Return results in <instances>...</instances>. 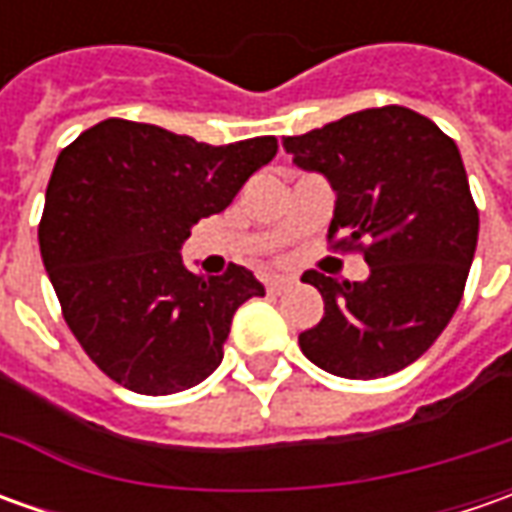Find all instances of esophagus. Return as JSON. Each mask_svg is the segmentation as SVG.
I'll return each mask as SVG.
<instances>
[{
  "label": "esophagus",
  "instance_id": "obj_1",
  "mask_svg": "<svg viewBox=\"0 0 512 512\" xmlns=\"http://www.w3.org/2000/svg\"><path fill=\"white\" fill-rule=\"evenodd\" d=\"M265 285L267 293H282L287 287H293V279H290V276H270Z\"/></svg>",
  "mask_w": 512,
  "mask_h": 512
}]
</instances>
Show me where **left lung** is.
I'll return each mask as SVG.
<instances>
[{
    "label": "left lung",
    "instance_id": "1",
    "mask_svg": "<svg viewBox=\"0 0 512 512\" xmlns=\"http://www.w3.org/2000/svg\"><path fill=\"white\" fill-rule=\"evenodd\" d=\"M293 165L322 173L336 207L330 239L359 247L364 282L307 270L325 316L299 333L310 362L342 379H379L413 364L462 302L479 239L462 153L427 116L387 105L287 136Z\"/></svg>",
    "mask_w": 512,
    "mask_h": 512
}]
</instances>
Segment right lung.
Listing matches in <instances>:
<instances>
[{
	"label": "right lung",
	"mask_w": 512,
	"mask_h": 512,
	"mask_svg": "<svg viewBox=\"0 0 512 512\" xmlns=\"http://www.w3.org/2000/svg\"><path fill=\"white\" fill-rule=\"evenodd\" d=\"M273 136L207 145L105 119L59 153L39 250L65 322L113 382L168 396L205 382L239 305L265 296L247 267L196 276L182 245L276 156Z\"/></svg>",
	"instance_id": "obj_1"
}]
</instances>
